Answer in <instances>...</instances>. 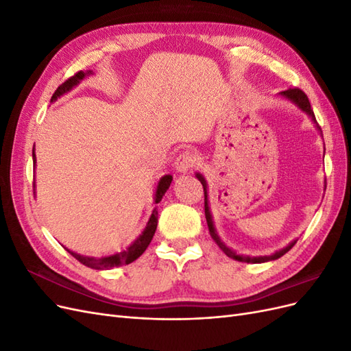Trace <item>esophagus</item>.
I'll return each mask as SVG.
<instances>
[{
    "instance_id": "obj_1",
    "label": "esophagus",
    "mask_w": 351,
    "mask_h": 351,
    "mask_svg": "<svg viewBox=\"0 0 351 351\" xmlns=\"http://www.w3.org/2000/svg\"><path fill=\"white\" fill-rule=\"evenodd\" d=\"M195 165H196V155L193 152H190V151L180 154L174 161L176 171L182 173V174L190 171V169H192Z\"/></svg>"
}]
</instances>
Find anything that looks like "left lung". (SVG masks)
I'll return each instance as SVG.
<instances>
[{"label": "left lung", "instance_id": "obj_1", "mask_svg": "<svg viewBox=\"0 0 351 351\" xmlns=\"http://www.w3.org/2000/svg\"><path fill=\"white\" fill-rule=\"evenodd\" d=\"M280 95H281L282 98L291 101V102H293L294 105H297V107H299L303 112H306L307 115H309L311 119H312V121L316 124V129L321 132V127H319V124H317V121H316V119H315L313 110H312V107H311L309 98H307V95H306L302 89H299V88L287 89V90H282ZM196 177H197L199 182L202 183V186H204V193H205V217H206V222H208L209 234H210V237H212V239H214V241L218 244L219 249H221L222 252H224L228 258H231V259H236V261H239V262L262 263V262L275 261V259L281 258L282 254H285L287 252H289V250L294 246L297 240L291 241V243L289 244V246H285L284 249H281V250H278V252H275L274 254H271V256H256V258H250V256H243V254H237L234 250L230 249L228 246H226V244L222 243V241H221V239L218 237V234H217V230H215V227H214V221H212V215H210V210H209V204H208V184H206V180H205V177H204V176L199 174V173L196 174Z\"/></svg>", "mask_w": 351, "mask_h": 351}]
</instances>
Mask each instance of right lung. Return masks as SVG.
I'll use <instances>...</instances> for the list:
<instances>
[{
  "label": "right lung",
  "instance_id": "obj_1",
  "mask_svg": "<svg viewBox=\"0 0 351 351\" xmlns=\"http://www.w3.org/2000/svg\"><path fill=\"white\" fill-rule=\"evenodd\" d=\"M89 74H92V71H79L74 74V76H71L70 79H67L64 83L60 84V86L57 88V90L54 92V95H52L51 98V102L57 101L61 95L67 93L69 90H71L74 86H77V84L86 77L89 76ZM32 156H34V162L36 164V155H35V147H34V152H32ZM173 182V176H164L161 180H159V183L156 186V192H155V204H159L161 202L162 196L165 195V192L168 190L169 184H171ZM35 184V182H34ZM156 226H158V210L156 208L152 210V215L149 218V221H147V224L143 230L142 234L137 237L129 247H127L125 250L120 252V253H114V254H110V256H102V258H93V256H83V254H79V253H74L71 250L67 249V252L71 254V256L76 258L80 263H83L84 267L88 268H92V269H111V268H119V267H123V265H129L132 263L133 261H136L137 258L141 256V254L146 250V247L149 246V243L155 234V230H156Z\"/></svg>",
  "mask_w": 351,
  "mask_h": 351
}]
</instances>
